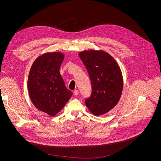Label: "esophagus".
<instances>
[{"instance_id":"1","label":"esophagus","mask_w":161,"mask_h":161,"mask_svg":"<svg viewBox=\"0 0 161 161\" xmlns=\"http://www.w3.org/2000/svg\"><path fill=\"white\" fill-rule=\"evenodd\" d=\"M74 95H75V96H77V95L79 94V91H78V90H75V91H74Z\"/></svg>"}]
</instances>
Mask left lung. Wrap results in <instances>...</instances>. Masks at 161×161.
Instances as JSON below:
<instances>
[{
  "mask_svg": "<svg viewBox=\"0 0 161 161\" xmlns=\"http://www.w3.org/2000/svg\"><path fill=\"white\" fill-rule=\"evenodd\" d=\"M79 56L88 72L92 92L86 106L95 115L106 114L119 102L123 90L121 70L115 59L104 51L89 50Z\"/></svg>",
  "mask_w": 161,
  "mask_h": 161,
  "instance_id": "1",
  "label": "left lung"
}]
</instances>
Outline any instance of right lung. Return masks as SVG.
Here are the masks:
<instances>
[{"label":"right lung","instance_id":"add662e5","mask_svg":"<svg viewBox=\"0 0 161 161\" xmlns=\"http://www.w3.org/2000/svg\"><path fill=\"white\" fill-rule=\"evenodd\" d=\"M64 55L46 53L33 63L29 74L27 87L33 104L51 116L60 112L72 95L59 72Z\"/></svg>","mask_w":161,"mask_h":161}]
</instances>
